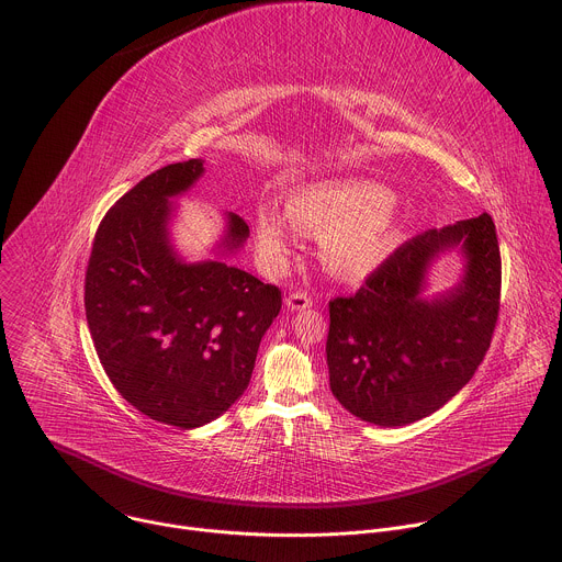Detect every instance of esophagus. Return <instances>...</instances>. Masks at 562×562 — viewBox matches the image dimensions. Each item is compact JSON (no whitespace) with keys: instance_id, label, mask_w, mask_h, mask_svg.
Masks as SVG:
<instances>
[{"instance_id":"esophagus-1","label":"esophagus","mask_w":562,"mask_h":562,"mask_svg":"<svg viewBox=\"0 0 562 562\" xmlns=\"http://www.w3.org/2000/svg\"><path fill=\"white\" fill-rule=\"evenodd\" d=\"M311 304H313V297H311L308 293H302V291L289 293V297H286V306H289L291 311H304V308H308Z\"/></svg>"}]
</instances>
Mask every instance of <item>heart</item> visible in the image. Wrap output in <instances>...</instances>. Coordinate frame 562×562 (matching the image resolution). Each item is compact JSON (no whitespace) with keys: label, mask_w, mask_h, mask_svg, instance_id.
I'll list each match as a JSON object with an SVG mask.
<instances>
[{"label":"heart","mask_w":562,"mask_h":562,"mask_svg":"<svg viewBox=\"0 0 562 562\" xmlns=\"http://www.w3.org/2000/svg\"><path fill=\"white\" fill-rule=\"evenodd\" d=\"M389 189L347 180L300 189L286 198V213L262 202L254 213V235L262 265L280 271L291 254V224L323 237L325 267L345 280L373 271L397 243V220Z\"/></svg>","instance_id":"1"}]
</instances>
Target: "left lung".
I'll return each instance as SVG.
<instances>
[{
  "label": "left lung",
  "mask_w": 562,
  "mask_h": 562,
  "mask_svg": "<svg viewBox=\"0 0 562 562\" xmlns=\"http://www.w3.org/2000/svg\"><path fill=\"white\" fill-rule=\"evenodd\" d=\"M458 250L463 276L425 296L432 262ZM501 308L492 215L429 228L395 249L351 297L329 302L327 364L338 403L378 427L431 416L483 362Z\"/></svg>",
  "instance_id": "1"
}]
</instances>
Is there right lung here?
Wrapping results in <instances>:
<instances>
[{
  "label": "right lung",
  "mask_w": 562,
  "mask_h": 562,
  "mask_svg": "<svg viewBox=\"0 0 562 562\" xmlns=\"http://www.w3.org/2000/svg\"><path fill=\"white\" fill-rule=\"evenodd\" d=\"M204 176V159L137 182L104 215L87 269L85 306L100 362L137 412L178 429L222 416L249 386L280 289L226 265L247 222L226 213L213 256L187 262L173 247V198Z\"/></svg>",
  "instance_id": "1"
}]
</instances>
